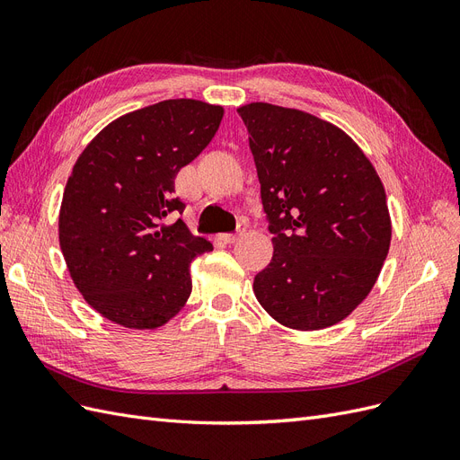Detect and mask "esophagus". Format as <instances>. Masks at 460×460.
I'll list each match as a JSON object with an SVG mask.
<instances>
[{"label":"esophagus","mask_w":460,"mask_h":460,"mask_svg":"<svg viewBox=\"0 0 460 460\" xmlns=\"http://www.w3.org/2000/svg\"><path fill=\"white\" fill-rule=\"evenodd\" d=\"M243 234H245V226H240V230L234 232V234H218V240L225 242V243H235Z\"/></svg>","instance_id":"esophagus-1"}]
</instances>
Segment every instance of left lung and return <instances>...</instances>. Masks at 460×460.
<instances>
[{"instance_id": "8db88e82", "label": "left lung", "mask_w": 460, "mask_h": 460, "mask_svg": "<svg viewBox=\"0 0 460 460\" xmlns=\"http://www.w3.org/2000/svg\"><path fill=\"white\" fill-rule=\"evenodd\" d=\"M249 132L274 253L253 282L261 307L323 330L370 294L392 242L385 190L349 136L299 109L249 103Z\"/></svg>"}]
</instances>
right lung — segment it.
I'll list each match as a JSON object with an SVG mask.
<instances>
[{
    "label": "right lung",
    "mask_w": 460,
    "mask_h": 460,
    "mask_svg": "<svg viewBox=\"0 0 460 460\" xmlns=\"http://www.w3.org/2000/svg\"><path fill=\"white\" fill-rule=\"evenodd\" d=\"M225 109L166 100L132 111L80 153L63 193L59 243L90 307L124 328H159L191 294L190 262L213 245L193 235L174 196L178 171L217 134Z\"/></svg>",
    "instance_id": "obj_1"
}]
</instances>
